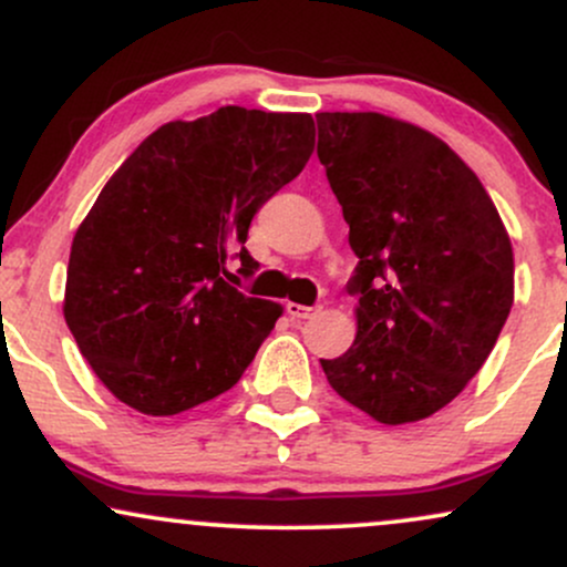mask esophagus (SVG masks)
<instances>
[{
  "label": "esophagus",
  "instance_id": "34e87169",
  "mask_svg": "<svg viewBox=\"0 0 567 567\" xmlns=\"http://www.w3.org/2000/svg\"><path fill=\"white\" fill-rule=\"evenodd\" d=\"M285 309H288V315L292 317V320H309V317L317 311L315 306H303V303H288Z\"/></svg>",
  "mask_w": 567,
  "mask_h": 567
}]
</instances>
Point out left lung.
<instances>
[{
    "label": "left lung",
    "mask_w": 567,
    "mask_h": 567,
    "mask_svg": "<svg viewBox=\"0 0 567 567\" xmlns=\"http://www.w3.org/2000/svg\"><path fill=\"white\" fill-rule=\"evenodd\" d=\"M317 130L360 258L354 343L322 370L379 424H413L464 392L496 347L514 303L509 231L472 167L429 130L379 112H322Z\"/></svg>",
    "instance_id": "8db88e82"
}]
</instances>
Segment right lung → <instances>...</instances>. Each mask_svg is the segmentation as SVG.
<instances>
[{
	"label": "right lung",
	"instance_id": "right-lung-1",
	"mask_svg": "<svg viewBox=\"0 0 567 567\" xmlns=\"http://www.w3.org/2000/svg\"><path fill=\"white\" fill-rule=\"evenodd\" d=\"M315 152L311 114L224 106L154 130L74 234L63 317L116 400L175 415L243 379L282 306L226 282L247 229Z\"/></svg>",
	"mask_w": 567,
	"mask_h": 567
}]
</instances>
